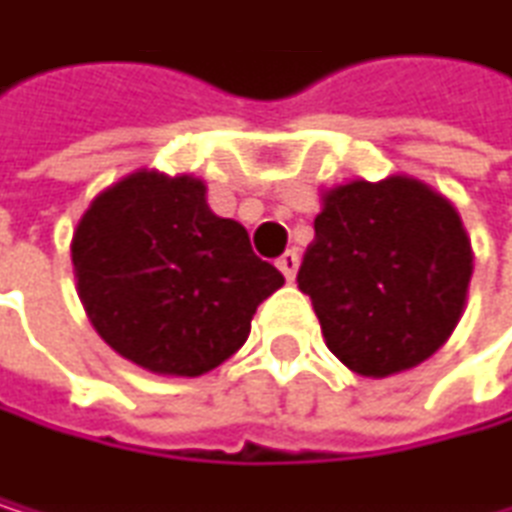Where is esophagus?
I'll return each instance as SVG.
<instances>
[{
  "instance_id": "1",
  "label": "esophagus",
  "mask_w": 512,
  "mask_h": 512,
  "mask_svg": "<svg viewBox=\"0 0 512 512\" xmlns=\"http://www.w3.org/2000/svg\"><path fill=\"white\" fill-rule=\"evenodd\" d=\"M278 269H281V275H285L288 281H294V275H297V269H300V256H297L294 250L281 253V256H278Z\"/></svg>"
}]
</instances>
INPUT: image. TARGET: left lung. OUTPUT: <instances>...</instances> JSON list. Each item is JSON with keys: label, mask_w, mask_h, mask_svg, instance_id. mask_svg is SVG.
Here are the masks:
<instances>
[{"label": "left lung", "mask_w": 512, "mask_h": 512, "mask_svg": "<svg viewBox=\"0 0 512 512\" xmlns=\"http://www.w3.org/2000/svg\"><path fill=\"white\" fill-rule=\"evenodd\" d=\"M297 288L329 351L364 377L418 367L450 339L472 278L456 208L418 180H354L323 196Z\"/></svg>", "instance_id": "obj_1"}]
</instances>
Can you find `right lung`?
<instances>
[{
  "label": "right lung",
  "mask_w": 512,
  "mask_h": 512,
  "mask_svg": "<svg viewBox=\"0 0 512 512\" xmlns=\"http://www.w3.org/2000/svg\"><path fill=\"white\" fill-rule=\"evenodd\" d=\"M78 297L113 351L151 373L202 377L246 342L281 285L250 234L193 177L139 170L104 189L72 237Z\"/></svg>",
  "instance_id": "1"
}]
</instances>
